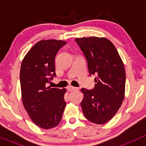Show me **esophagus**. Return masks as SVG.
Instances as JSON below:
<instances>
[{
    "label": "esophagus",
    "instance_id": "1",
    "mask_svg": "<svg viewBox=\"0 0 146 146\" xmlns=\"http://www.w3.org/2000/svg\"><path fill=\"white\" fill-rule=\"evenodd\" d=\"M67 89L69 91H72V90H78V88H76V87H73V86H68L67 88Z\"/></svg>",
    "mask_w": 146,
    "mask_h": 146
}]
</instances>
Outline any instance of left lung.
Here are the masks:
<instances>
[{
    "instance_id": "obj_1",
    "label": "left lung",
    "mask_w": 146,
    "mask_h": 146,
    "mask_svg": "<svg viewBox=\"0 0 146 146\" xmlns=\"http://www.w3.org/2000/svg\"><path fill=\"white\" fill-rule=\"evenodd\" d=\"M75 41L86 58L90 76H98L93 89H81L82 111L90 121L103 124L115 115L124 98V66L117 48L108 39L91 36Z\"/></svg>"
}]
</instances>
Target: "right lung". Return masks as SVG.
<instances>
[{
  "mask_svg": "<svg viewBox=\"0 0 146 146\" xmlns=\"http://www.w3.org/2000/svg\"><path fill=\"white\" fill-rule=\"evenodd\" d=\"M66 42L48 39L37 42L22 62L20 80L23 105L32 121L44 129L54 128L62 118L66 89L46 88L56 76L55 57Z\"/></svg>",
  "mask_w": 146,
  "mask_h": 146,
  "instance_id": "obj_1",
  "label": "right lung"
}]
</instances>
